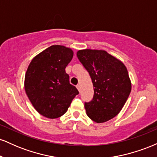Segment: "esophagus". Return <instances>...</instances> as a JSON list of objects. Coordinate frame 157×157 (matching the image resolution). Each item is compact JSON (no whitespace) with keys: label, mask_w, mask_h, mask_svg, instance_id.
<instances>
[{"label":"esophagus","mask_w":157,"mask_h":157,"mask_svg":"<svg viewBox=\"0 0 157 157\" xmlns=\"http://www.w3.org/2000/svg\"><path fill=\"white\" fill-rule=\"evenodd\" d=\"M76 87H77V89H78V91H80V86H79V85H77Z\"/></svg>","instance_id":"34e87169"}]
</instances>
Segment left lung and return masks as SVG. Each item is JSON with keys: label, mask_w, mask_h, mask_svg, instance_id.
<instances>
[{"label": "left lung", "mask_w": 157, "mask_h": 157, "mask_svg": "<svg viewBox=\"0 0 157 157\" xmlns=\"http://www.w3.org/2000/svg\"><path fill=\"white\" fill-rule=\"evenodd\" d=\"M77 56L89 73L94 86L92 100L85 102L86 114L97 123L109 121L120 113L131 93L127 68L104 50H79Z\"/></svg>", "instance_id": "1"}]
</instances>
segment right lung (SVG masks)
I'll return each instance as SVG.
<instances>
[{
  "mask_svg": "<svg viewBox=\"0 0 157 157\" xmlns=\"http://www.w3.org/2000/svg\"><path fill=\"white\" fill-rule=\"evenodd\" d=\"M73 55L71 48L54 45L36 55L29 65L25 91L36 111L44 117H60L79 94L76 87L70 84L65 70Z\"/></svg>",
  "mask_w": 157,
  "mask_h": 157,
  "instance_id": "obj_1",
  "label": "right lung"
}]
</instances>
